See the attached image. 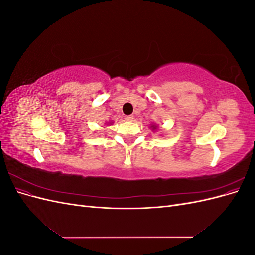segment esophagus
Here are the masks:
<instances>
[{"instance_id":"34e87169","label":"esophagus","mask_w":255,"mask_h":255,"mask_svg":"<svg viewBox=\"0 0 255 255\" xmlns=\"http://www.w3.org/2000/svg\"><path fill=\"white\" fill-rule=\"evenodd\" d=\"M134 119V116L133 115H128V116H126V120H128V121H132Z\"/></svg>"}]
</instances>
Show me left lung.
I'll return each mask as SVG.
<instances>
[{
  "instance_id": "8db88e82",
  "label": "left lung",
  "mask_w": 255,
  "mask_h": 255,
  "mask_svg": "<svg viewBox=\"0 0 255 255\" xmlns=\"http://www.w3.org/2000/svg\"><path fill=\"white\" fill-rule=\"evenodd\" d=\"M151 128H152L153 129H156V128H157V127H156V126H151Z\"/></svg>"
}]
</instances>
